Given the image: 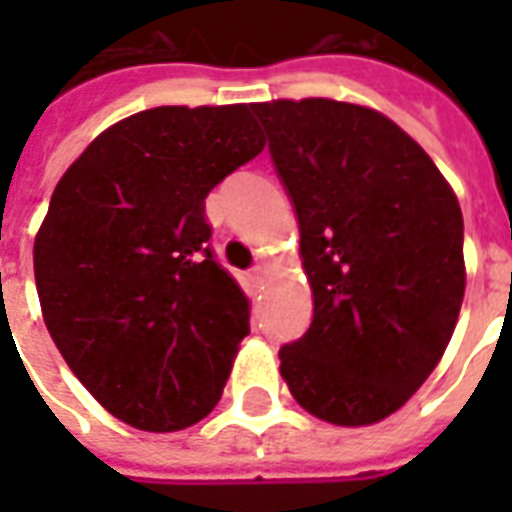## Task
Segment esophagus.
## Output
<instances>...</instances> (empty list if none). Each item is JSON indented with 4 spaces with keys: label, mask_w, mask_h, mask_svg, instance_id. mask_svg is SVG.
<instances>
[{
    "label": "esophagus",
    "mask_w": 512,
    "mask_h": 512,
    "mask_svg": "<svg viewBox=\"0 0 512 512\" xmlns=\"http://www.w3.org/2000/svg\"><path fill=\"white\" fill-rule=\"evenodd\" d=\"M263 279H265V268L263 265H255V268L249 271V284H252V287H260Z\"/></svg>",
    "instance_id": "esophagus-1"
}]
</instances>
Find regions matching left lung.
Instances as JSON below:
<instances>
[{
  "label": "left lung",
  "mask_w": 512,
  "mask_h": 512,
  "mask_svg": "<svg viewBox=\"0 0 512 512\" xmlns=\"http://www.w3.org/2000/svg\"><path fill=\"white\" fill-rule=\"evenodd\" d=\"M300 223L313 321L279 350L303 409L385 420L444 356L465 297L460 201L425 151L372 108L329 98L252 106Z\"/></svg>",
  "instance_id": "left-lung-1"
}]
</instances>
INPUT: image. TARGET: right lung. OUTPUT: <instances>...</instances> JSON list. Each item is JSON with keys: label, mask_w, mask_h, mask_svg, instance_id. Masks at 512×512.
Masks as SVG:
<instances>
[{"label": "right lung", "mask_w": 512, "mask_h": 512, "mask_svg": "<svg viewBox=\"0 0 512 512\" xmlns=\"http://www.w3.org/2000/svg\"><path fill=\"white\" fill-rule=\"evenodd\" d=\"M252 106H159L100 132L34 241L44 324L103 409L172 433L223 396L249 300L209 249L204 199L263 151Z\"/></svg>", "instance_id": "add662e5"}]
</instances>
